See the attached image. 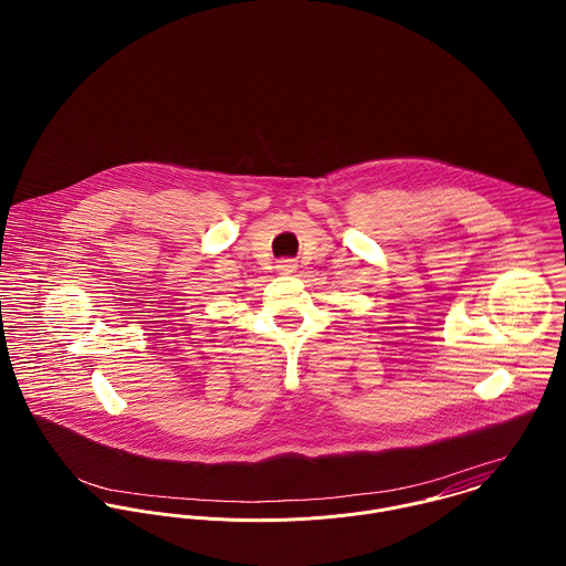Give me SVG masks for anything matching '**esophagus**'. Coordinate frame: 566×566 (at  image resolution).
I'll list each match as a JSON object with an SVG mask.
<instances>
[{"instance_id":"34e87169","label":"esophagus","mask_w":566,"mask_h":566,"mask_svg":"<svg viewBox=\"0 0 566 566\" xmlns=\"http://www.w3.org/2000/svg\"><path fill=\"white\" fill-rule=\"evenodd\" d=\"M276 268H279V272H281V274H292V272L296 270V263H294L292 259H281Z\"/></svg>"}]
</instances>
